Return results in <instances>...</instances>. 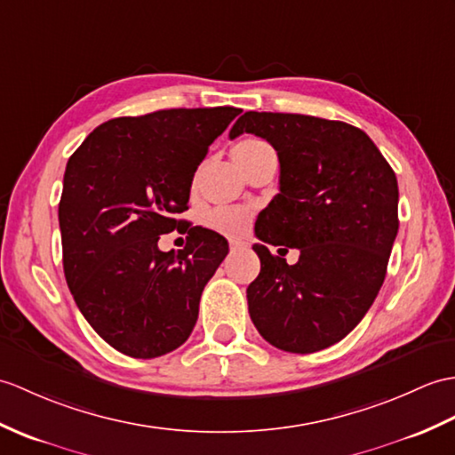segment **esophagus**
<instances>
[{
    "label": "esophagus",
    "mask_w": 455,
    "mask_h": 455,
    "mask_svg": "<svg viewBox=\"0 0 455 455\" xmlns=\"http://www.w3.org/2000/svg\"><path fill=\"white\" fill-rule=\"evenodd\" d=\"M244 244H242L240 240H230V250H238V248H242Z\"/></svg>",
    "instance_id": "1"
}]
</instances>
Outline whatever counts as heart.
Instances as JSON below:
<instances>
[{
	"label": "heart",
	"instance_id": "heart-1",
	"mask_svg": "<svg viewBox=\"0 0 455 455\" xmlns=\"http://www.w3.org/2000/svg\"><path fill=\"white\" fill-rule=\"evenodd\" d=\"M267 149H271V147L263 140L248 137V140L240 141L235 149H232V156H235V161L238 164H246L253 156H258L259 153ZM205 220L211 228H215L220 235L240 236L250 225V213L246 209L240 207H217L213 211H209Z\"/></svg>",
	"mask_w": 455,
	"mask_h": 455
}]
</instances>
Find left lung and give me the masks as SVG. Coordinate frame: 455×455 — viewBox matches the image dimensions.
<instances>
[{
  "label": "left lung",
  "instance_id": "8db88e82",
  "mask_svg": "<svg viewBox=\"0 0 455 455\" xmlns=\"http://www.w3.org/2000/svg\"><path fill=\"white\" fill-rule=\"evenodd\" d=\"M253 133L277 151L279 194L258 222L266 242L299 247L294 267L253 244L261 271L246 291L259 335L287 353L341 341L382 287L397 236V178L363 130L304 114L246 112L230 140Z\"/></svg>",
  "mask_w": 455,
  "mask_h": 455
}]
</instances>
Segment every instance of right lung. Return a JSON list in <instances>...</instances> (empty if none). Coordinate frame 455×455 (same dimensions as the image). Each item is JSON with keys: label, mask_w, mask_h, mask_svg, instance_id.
Masks as SVG:
<instances>
[{"label": "right lung", "mask_w": 455, "mask_h": 455, "mask_svg": "<svg viewBox=\"0 0 455 455\" xmlns=\"http://www.w3.org/2000/svg\"><path fill=\"white\" fill-rule=\"evenodd\" d=\"M240 112L171 108L114 118L69 156L58 209L63 273L84 320L116 351L163 356L192 333L228 244L202 227L189 228L178 256L156 242L184 225L176 215L188 209L197 166Z\"/></svg>", "instance_id": "add662e5"}]
</instances>
